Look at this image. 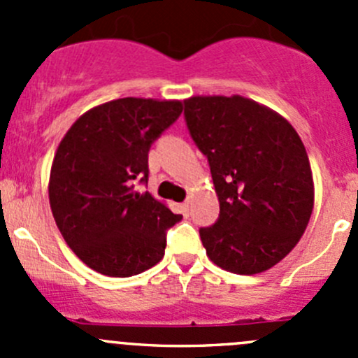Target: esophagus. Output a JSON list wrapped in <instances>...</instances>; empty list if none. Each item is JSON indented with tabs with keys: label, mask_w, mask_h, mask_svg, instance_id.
Instances as JSON below:
<instances>
[{
	"label": "esophagus",
	"mask_w": 358,
	"mask_h": 358,
	"mask_svg": "<svg viewBox=\"0 0 358 358\" xmlns=\"http://www.w3.org/2000/svg\"><path fill=\"white\" fill-rule=\"evenodd\" d=\"M180 208H182V213L183 215H189V208H190V204H189V201H185V202H182V206H180Z\"/></svg>",
	"instance_id": "obj_1"
}]
</instances>
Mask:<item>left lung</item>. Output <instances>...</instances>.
Listing matches in <instances>:
<instances>
[{
  "mask_svg": "<svg viewBox=\"0 0 358 358\" xmlns=\"http://www.w3.org/2000/svg\"><path fill=\"white\" fill-rule=\"evenodd\" d=\"M185 122L208 157L220 216L199 229L209 259L252 275L298 244L313 209L305 145L289 122L244 96H192Z\"/></svg>",
  "mask_w": 358,
  "mask_h": 358,
  "instance_id": "1",
  "label": "left lung"
}]
</instances>
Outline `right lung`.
Masks as SVG:
<instances>
[{"label": "right lung", "instance_id": "1", "mask_svg": "<svg viewBox=\"0 0 358 358\" xmlns=\"http://www.w3.org/2000/svg\"><path fill=\"white\" fill-rule=\"evenodd\" d=\"M178 100L119 99L83 114L57 149L50 206L67 246L109 277H131L164 256L182 220L149 192V150L182 114Z\"/></svg>", "mask_w": 358, "mask_h": 358}]
</instances>
